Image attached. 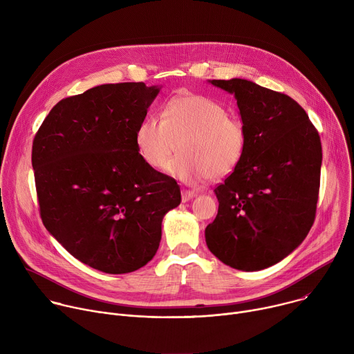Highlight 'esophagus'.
<instances>
[{
  "label": "esophagus",
  "instance_id": "esophagus-1",
  "mask_svg": "<svg viewBox=\"0 0 354 354\" xmlns=\"http://www.w3.org/2000/svg\"><path fill=\"white\" fill-rule=\"evenodd\" d=\"M194 196H196V193L192 192V190H186V189L182 190V201H183V203H186V201L192 200Z\"/></svg>",
  "mask_w": 354,
  "mask_h": 354
}]
</instances>
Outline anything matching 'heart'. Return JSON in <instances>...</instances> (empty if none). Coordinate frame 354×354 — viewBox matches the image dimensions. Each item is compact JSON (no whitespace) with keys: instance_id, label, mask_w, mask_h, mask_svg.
<instances>
[{"instance_id":"1","label":"heart","mask_w":354,"mask_h":354,"mask_svg":"<svg viewBox=\"0 0 354 354\" xmlns=\"http://www.w3.org/2000/svg\"><path fill=\"white\" fill-rule=\"evenodd\" d=\"M189 185L232 174L248 147L245 124L227 115L216 100L190 92L174 96L165 105L164 118L148 115L138 124L134 142L140 158L151 168H162Z\"/></svg>"}]
</instances>
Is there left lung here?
Segmentation results:
<instances>
[{
  "label": "left lung",
  "mask_w": 354,
  "mask_h": 354,
  "mask_svg": "<svg viewBox=\"0 0 354 354\" xmlns=\"http://www.w3.org/2000/svg\"><path fill=\"white\" fill-rule=\"evenodd\" d=\"M209 82L235 96L248 147L236 169L214 189L218 213L205 231L206 243L227 266L262 270L288 257L313 227L321 138L290 96L242 78Z\"/></svg>",
  "instance_id": "left-lung-1"
}]
</instances>
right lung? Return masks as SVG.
<instances>
[{"label": "right lung", "mask_w": 354, "mask_h": 354, "mask_svg": "<svg viewBox=\"0 0 354 354\" xmlns=\"http://www.w3.org/2000/svg\"><path fill=\"white\" fill-rule=\"evenodd\" d=\"M161 86L97 85L50 111L32 147L46 230L82 263L109 274L157 254L164 216L180 205L175 179L148 167L134 134Z\"/></svg>", "instance_id": "add662e5"}]
</instances>
